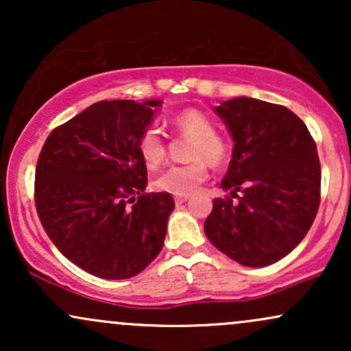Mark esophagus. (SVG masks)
<instances>
[{"label":"esophagus","instance_id":"34e87169","mask_svg":"<svg viewBox=\"0 0 351 351\" xmlns=\"http://www.w3.org/2000/svg\"><path fill=\"white\" fill-rule=\"evenodd\" d=\"M188 198H189V196H176L175 203H176V204H183V203H186Z\"/></svg>","mask_w":351,"mask_h":351}]
</instances>
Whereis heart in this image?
Returning <instances> with one entry per match:
<instances>
[{
  "label": "heart",
  "instance_id": "b5f03b06",
  "mask_svg": "<svg viewBox=\"0 0 351 351\" xmlns=\"http://www.w3.org/2000/svg\"><path fill=\"white\" fill-rule=\"evenodd\" d=\"M173 127L180 134L193 138L188 165H173L153 180V188L175 196H189L208 178L206 162L211 167H221L228 158V147L216 135L215 125L206 115L195 108H186L173 119ZM138 153L148 168L162 165L167 156V147L156 128H147L138 138Z\"/></svg>",
  "mask_w": 351,
  "mask_h": 351
}]
</instances>
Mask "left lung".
I'll list each match as a JSON object with an SVG mask.
<instances>
[{"label":"left lung","mask_w":351,"mask_h":351,"mask_svg":"<svg viewBox=\"0 0 351 351\" xmlns=\"http://www.w3.org/2000/svg\"><path fill=\"white\" fill-rule=\"evenodd\" d=\"M234 147L224 191L213 199L204 232L216 249L247 267H264L297 247L320 204L317 145L287 107L236 97L215 107Z\"/></svg>","instance_id":"8db88e82"}]
</instances>
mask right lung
Returning a JSON list of instances; mask_svg holds the SVG:
<instances>
[{
  "instance_id": "obj_1",
  "label": "right lung",
  "mask_w": 351,
  "mask_h": 351,
  "mask_svg": "<svg viewBox=\"0 0 351 351\" xmlns=\"http://www.w3.org/2000/svg\"><path fill=\"white\" fill-rule=\"evenodd\" d=\"M162 100H102L54 128L36 167L39 219L71 263L102 279H130L162 251L170 193H143L140 135Z\"/></svg>"
}]
</instances>
